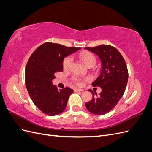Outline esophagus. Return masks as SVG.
Segmentation results:
<instances>
[{
	"mask_svg": "<svg viewBox=\"0 0 152 152\" xmlns=\"http://www.w3.org/2000/svg\"><path fill=\"white\" fill-rule=\"evenodd\" d=\"M84 90L82 89H79V88H75V89H74V91H75V92H82V91H83Z\"/></svg>",
	"mask_w": 152,
	"mask_h": 152,
	"instance_id": "obj_1",
	"label": "esophagus"
}]
</instances>
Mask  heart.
Wrapping results in <instances>:
<instances>
[{
  "mask_svg": "<svg viewBox=\"0 0 152 152\" xmlns=\"http://www.w3.org/2000/svg\"><path fill=\"white\" fill-rule=\"evenodd\" d=\"M80 58L86 65H88L91 63H96V58L93 54L89 52H82L80 54ZM72 57L71 56H66L63 59V66L64 69H68L70 68L71 64L72 63ZM72 80L78 85L82 84V80L80 77L78 76H73L72 77Z\"/></svg>",
  "mask_w": 152,
  "mask_h": 152,
  "instance_id": "b5f03b06",
  "label": "heart"
}]
</instances>
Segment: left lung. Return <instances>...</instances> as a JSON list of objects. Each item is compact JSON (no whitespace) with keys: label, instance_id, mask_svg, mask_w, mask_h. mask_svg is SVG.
<instances>
[{"label":"left lung","instance_id":"8db88e82","mask_svg":"<svg viewBox=\"0 0 152 152\" xmlns=\"http://www.w3.org/2000/svg\"><path fill=\"white\" fill-rule=\"evenodd\" d=\"M86 49L96 54L102 60L101 73L92 85L100 87L102 91L98 98L91 89L93 99L86 103L87 109L92 113L102 115L115 107L125 92L128 80V70L125 60L120 52L110 45H100Z\"/></svg>","mask_w":152,"mask_h":152}]
</instances>
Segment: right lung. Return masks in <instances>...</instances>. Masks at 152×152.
<instances>
[{"label":"right lung","mask_w":152,"mask_h":152,"mask_svg":"<svg viewBox=\"0 0 152 152\" xmlns=\"http://www.w3.org/2000/svg\"><path fill=\"white\" fill-rule=\"evenodd\" d=\"M80 48H67L56 43L45 42L31 54L25 68V85L32 102L40 111L54 116L65 110L73 91L68 87L58 89L53 84L54 73L63 71L65 56Z\"/></svg>","instance_id":"add662e5"}]
</instances>
